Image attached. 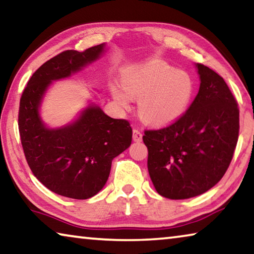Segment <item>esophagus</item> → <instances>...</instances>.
I'll return each mask as SVG.
<instances>
[{
	"label": "esophagus",
	"mask_w": 254,
	"mask_h": 254,
	"mask_svg": "<svg viewBox=\"0 0 254 254\" xmlns=\"http://www.w3.org/2000/svg\"><path fill=\"white\" fill-rule=\"evenodd\" d=\"M133 141L134 142H141L142 141V133L139 130H133Z\"/></svg>",
	"instance_id": "1"
}]
</instances>
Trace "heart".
Segmentation results:
<instances>
[{
    "label": "heart",
    "mask_w": 254,
    "mask_h": 254,
    "mask_svg": "<svg viewBox=\"0 0 254 254\" xmlns=\"http://www.w3.org/2000/svg\"><path fill=\"white\" fill-rule=\"evenodd\" d=\"M121 84L111 85L114 101L128 109L132 98L139 100V113L153 126L171 124L186 113L195 93L194 79L174 66L150 60L124 68Z\"/></svg>",
    "instance_id": "b5f03b06"
}]
</instances>
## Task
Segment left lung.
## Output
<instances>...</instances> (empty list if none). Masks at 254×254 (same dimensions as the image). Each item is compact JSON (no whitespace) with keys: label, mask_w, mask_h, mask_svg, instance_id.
<instances>
[{"label":"left lung","mask_w":254,"mask_h":254,"mask_svg":"<svg viewBox=\"0 0 254 254\" xmlns=\"http://www.w3.org/2000/svg\"><path fill=\"white\" fill-rule=\"evenodd\" d=\"M199 91L178 121L142 136L159 195L187 199L214 187L229 168L239 137V109L224 79L195 64Z\"/></svg>","instance_id":"obj_1"}]
</instances>
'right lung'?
<instances>
[{"instance_id":"right-lung-1","label":"right lung","mask_w":254,"mask_h":254,"mask_svg":"<svg viewBox=\"0 0 254 254\" xmlns=\"http://www.w3.org/2000/svg\"><path fill=\"white\" fill-rule=\"evenodd\" d=\"M101 44L83 53L67 50L45 63L29 79L20 100L19 131L25 159L39 182L56 194L87 199L102 190L112 160L131 145L126 120L112 119L94 102L74 121L49 127L40 115L45 94L55 80L65 79L105 53Z\"/></svg>"}]
</instances>
